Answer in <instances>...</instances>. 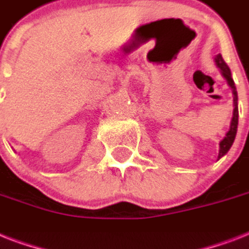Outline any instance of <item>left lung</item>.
I'll use <instances>...</instances> for the list:
<instances>
[{"mask_svg":"<svg viewBox=\"0 0 249 249\" xmlns=\"http://www.w3.org/2000/svg\"><path fill=\"white\" fill-rule=\"evenodd\" d=\"M214 63L218 68H220L221 75L224 76V79L226 80L228 85L230 86L232 93V117L231 121H230V128L225 134L224 140L220 142V148H218V158L217 160H220L222 156H225L229 152V150L231 148L232 143H234V140H235L236 130H238V117H239V111H238V91H236L235 84H234V80L231 77V71L230 68L228 67V64L225 63V60L222 59V55L221 54H217L214 56Z\"/></svg>","mask_w":249,"mask_h":249,"instance_id":"8db88e82","label":"left lung"}]
</instances>
